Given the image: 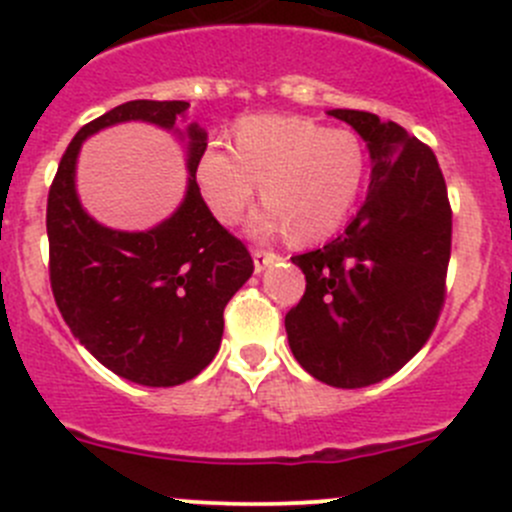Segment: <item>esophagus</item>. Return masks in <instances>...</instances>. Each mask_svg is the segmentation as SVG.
<instances>
[{"instance_id":"1","label":"esophagus","mask_w":512,"mask_h":512,"mask_svg":"<svg viewBox=\"0 0 512 512\" xmlns=\"http://www.w3.org/2000/svg\"><path fill=\"white\" fill-rule=\"evenodd\" d=\"M252 260H255V272H262L267 265H270V262L280 260V255H277V252L260 250V247H257V250H252Z\"/></svg>"}]
</instances>
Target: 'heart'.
I'll return each instance as SVG.
<instances>
[{"label": "heart", "mask_w": 512, "mask_h": 512, "mask_svg": "<svg viewBox=\"0 0 512 512\" xmlns=\"http://www.w3.org/2000/svg\"><path fill=\"white\" fill-rule=\"evenodd\" d=\"M366 156L347 128H324L297 116L242 118L232 151L210 143L195 165L198 188L223 225L240 223L260 185L265 213L255 232L285 235L297 245L327 240L359 198Z\"/></svg>", "instance_id": "b5f03b06"}]
</instances>
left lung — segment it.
Segmentation results:
<instances>
[{"mask_svg": "<svg viewBox=\"0 0 512 512\" xmlns=\"http://www.w3.org/2000/svg\"><path fill=\"white\" fill-rule=\"evenodd\" d=\"M329 116L366 141L369 193L342 235L292 257L307 289L285 329L314 379L361 389L396 374L431 337L446 299L453 213L426 143L369 111Z\"/></svg>", "mask_w": 512, "mask_h": 512, "instance_id": "8db88e82", "label": "left lung"}]
</instances>
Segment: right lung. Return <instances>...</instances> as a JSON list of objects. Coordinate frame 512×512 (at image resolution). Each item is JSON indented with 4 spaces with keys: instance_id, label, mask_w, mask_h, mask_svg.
Listing matches in <instances>:
<instances>
[{
    "instance_id": "add662e5",
    "label": "right lung",
    "mask_w": 512,
    "mask_h": 512,
    "mask_svg": "<svg viewBox=\"0 0 512 512\" xmlns=\"http://www.w3.org/2000/svg\"><path fill=\"white\" fill-rule=\"evenodd\" d=\"M188 101H128L86 123L61 156L46 200L49 280L71 334L113 374L143 386H178L215 359L223 312L250 280V252L213 218L195 165L208 133L188 126V193L146 232L98 225L79 203L76 156L86 136L123 121L173 128Z\"/></svg>"
}]
</instances>
